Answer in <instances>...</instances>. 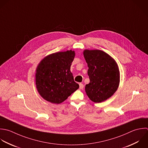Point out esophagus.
<instances>
[{
	"instance_id": "obj_1",
	"label": "esophagus",
	"mask_w": 148,
	"mask_h": 148,
	"mask_svg": "<svg viewBox=\"0 0 148 148\" xmlns=\"http://www.w3.org/2000/svg\"><path fill=\"white\" fill-rule=\"evenodd\" d=\"M79 85V89H83V88H84V85H83L82 83H80Z\"/></svg>"
}]
</instances>
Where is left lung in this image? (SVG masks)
Here are the masks:
<instances>
[{"label":"left lung","mask_w":148,"mask_h":148,"mask_svg":"<svg viewBox=\"0 0 148 148\" xmlns=\"http://www.w3.org/2000/svg\"><path fill=\"white\" fill-rule=\"evenodd\" d=\"M84 58L88 63L90 82L85 86L89 98L95 103H101L116 91L120 75L115 60L101 50H85Z\"/></svg>","instance_id":"obj_1"}]
</instances>
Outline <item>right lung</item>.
I'll return each instance as SVG.
<instances>
[{
  "label": "right lung",
  "instance_id": "1",
  "mask_svg": "<svg viewBox=\"0 0 148 148\" xmlns=\"http://www.w3.org/2000/svg\"><path fill=\"white\" fill-rule=\"evenodd\" d=\"M74 57V51L60 52L48 55L39 63L36 84L38 93L47 101L60 104L79 88L70 71Z\"/></svg>",
  "mask_w": 148,
  "mask_h": 148
}]
</instances>
